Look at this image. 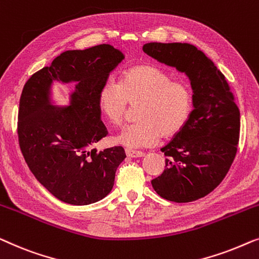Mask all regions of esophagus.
<instances>
[{
  "label": "esophagus",
  "mask_w": 259,
  "mask_h": 259,
  "mask_svg": "<svg viewBox=\"0 0 259 259\" xmlns=\"http://www.w3.org/2000/svg\"><path fill=\"white\" fill-rule=\"evenodd\" d=\"M125 155L128 156L129 158H137V157H143L144 152L131 150V149H125Z\"/></svg>",
  "instance_id": "esophagus-1"
}]
</instances>
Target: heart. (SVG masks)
Masks as SVG:
<instances>
[{"instance_id": "heart-1", "label": "heart", "mask_w": 259, "mask_h": 259, "mask_svg": "<svg viewBox=\"0 0 259 259\" xmlns=\"http://www.w3.org/2000/svg\"><path fill=\"white\" fill-rule=\"evenodd\" d=\"M129 103H140L138 121L123 128L116 143L131 149L150 147L161 136L172 137L187 125L194 109V89L188 79L172 78L155 65L137 64L123 72L119 84L108 79L97 94L98 109L112 124L123 122Z\"/></svg>"}]
</instances>
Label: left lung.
Instances as JSON below:
<instances>
[{
	"label": "left lung",
	"instance_id": "left-lung-1",
	"mask_svg": "<svg viewBox=\"0 0 259 259\" xmlns=\"http://www.w3.org/2000/svg\"><path fill=\"white\" fill-rule=\"evenodd\" d=\"M149 56L185 72L194 89V110L187 125L161 150L165 169L151 181L164 199L188 203L213 191L237 154L240 112L225 76L189 43L150 42Z\"/></svg>",
	"mask_w": 259,
	"mask_h": 259
}]
</instances>
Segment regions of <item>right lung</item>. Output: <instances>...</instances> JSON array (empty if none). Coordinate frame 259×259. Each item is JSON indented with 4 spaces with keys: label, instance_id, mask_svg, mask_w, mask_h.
Masks as SVG:
<instances>
[{
    "label": "right lung",
    "instance_id": "1",
    "mask_svg": "<svg viewBox=\"0 0 259 259\" xmlns=\"http://www.w3.org/2000/svg\"><path fill=\"white\" fill-rule=\"evenodd\" d=\"M123 55L109 45L68 50L25 82L17 136L24 161L39 183L60 201L87 205L104 198L125 158L124 149H90L108 135L97 94ZM54 79L79 82L72 105L52 108L46 94Z\"/></svg>",
    "mask_w": 259,
    "mask_h": 259
}]
</instances>
